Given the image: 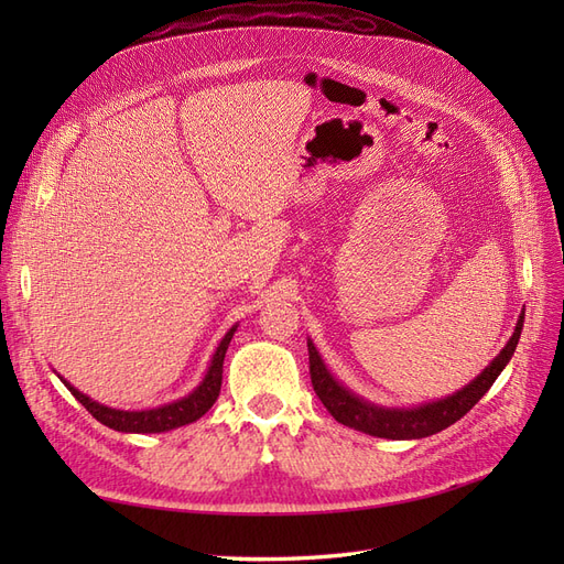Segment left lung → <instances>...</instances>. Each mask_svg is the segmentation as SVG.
I'll return each instance as SVG.
<instances>
[{
	"instance_id": "1",
	"label": "left lung",
	"mask_w": 564,
	"mask_h": 564,
	"mask_svg": "<svg viewBox=\"0 0 564 564\" xmlns=\"http://www.w3.org/2000/svg\"><path fill=\"white\" fill-rule=\"evenodd\" d=\"M524 322V311L518 317L516 332L508 338V344L501 348V352L494 357V360L477 373V377L464 386L460 390L452 392L447 398H440L425 404L416 406H383L373 404L360 395H355L340 383L334 373L324 365L319 350L315 348L313 340L308 338V355H311V379L313 388L322 404L327 406V412L338 421L355 429L360 433L373 435V437H386V440H421L435 435L440 431L449 429L460 416L468 414L470 409L480 402V398L497 381L499 373L506 369V365L513 357L520 332Z\"/></svg>"
}]
</instances>
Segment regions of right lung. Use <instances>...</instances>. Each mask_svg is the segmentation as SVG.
Instances as JSON below:
<instances>
[{"label":"right lung","instance_id":"obj_1","mask_svg":"<svg viewBox=\"0 0 564 564\" xmlns=\"http://www.w3.org/2000/svg\"><path fill=\"white\" fill-rule=\"evenodd\" d=\"M237 332V324L228 329V334L220 338V344L212 357L209 369L204 373V379L195 390L187 392L185 398L174 400L162 406H152V409H135V412H129V409H115L108 404H100L91 400L89 395H84L82 390L67 383L61 373L58 379L65 383V388L73 392L75 400L87 406V412L100 421L104 425L119 433H166L181 429V425L193 423L202 419L214 406L220 392V381H224V360H226V350L230 346V338Z\"/></svg>","mask_w":564,"mask_h":564}]
</instances>
